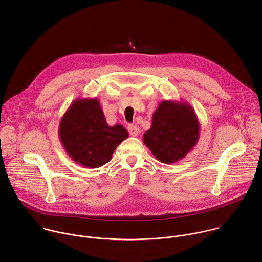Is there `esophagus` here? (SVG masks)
Segmentation results:
<instances>
[{
    "instance_id": "1",
    "label": "esophagus",
    "mask_w": 262,
    "mask_h": 262,
    "mask_svg": "<svg viewBox=\"0 0 262 262\" xmlns=\"http://www.w3.org/2000/svg\"><path fill=\"white\" fill-rule=\"evenodd\" d=\"M127 129H128L129 135H130V136H133V137H137V136L139 135V133H140L139 127H138L137 125H135V124H130V125H128Z\"/></svg>"
}]
</instances>
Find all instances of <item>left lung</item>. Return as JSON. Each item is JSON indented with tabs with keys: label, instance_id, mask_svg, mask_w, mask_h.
<instances>
[{
	"label": "left lung",
	"instance_id": "1",
	"mask_svg": "<svg viewBox=\"0 0 262 262\" xmlns=\"http://www.w3.org/2000/svg\"><path fill=\"white\" fill-rule=\"evenodd\" d=\"M200 124L193 107L185 101H162L155 110L144 144L162 163L184 159L198 143Z\"/></svg>",
	"mask_w": 262,
	"mask_h": 262
}]
</instances>
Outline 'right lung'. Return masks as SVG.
<instances>
[{
  "label": "right lung",
  "mask_w": 262,
  "mask_h": 262,
  "mask_svg": "<svg viewBox=\"0 0 262 262\" xmlns=\"http://www.w3.org/2000/svg\"><path fill=\"white\" fill-rule=\"evenodd\" d=\"M58 135L68 156L88 168L109 162L116 147L128 138L121 124L108 125L96 98L75 99L61 118Z\"/></svg>",
  "instance_id": "obj_1"
}]
</instances>
